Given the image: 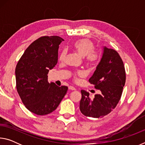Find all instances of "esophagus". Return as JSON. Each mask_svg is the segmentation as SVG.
I'll return each instance as SVG.
<instances>
[{"label": "esophagus", "mask_w": 145, "mask_h": 145, "mask_svg": "<svg viewBox=\"0 0 145 145\" xmlns=\"http://www.w3.org/2000/svg\"><path fill=\"white\" fill-rule=\"evenodd\" d=\"M68 89H69L70 90H72V91H75L76 90L75 88L73 86H70L68 87Z\"/></svg>", "instance_id": "esophagus-1"}]
</instances>
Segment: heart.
<instances>
[{"mask_svg": "<svg viewBox=\"0 0 145 145\" xmlns=\"http://www.w3.org/2000/svg\"><path fill=\"white\" fill-rule=\"evenodd\" d=\"M74 50L81 57H85L86 61L90 65H94L99 60L100 54L97 52H95V46L93 43L88 39H81L74 42L73 45ZM66 56V51L63 50L60 54L59 59L63 60ZM82 72H78V75H82Z\"/></svg>", "mask_w": 145, "mask_h": 145, "instance_id": "obj_1", "label": "heart"}]
</instances>
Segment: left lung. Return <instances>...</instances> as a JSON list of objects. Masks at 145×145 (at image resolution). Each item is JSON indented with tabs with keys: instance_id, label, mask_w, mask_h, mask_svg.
Segmentation results:
<instances>
[{
	"instance_id": "1",
	"label": "left lung",
	"mask_w": 145,
	"mask_h": 145,
	"mask_svg": "<svg viewBox=\"0 0 145 145\" xmlns=\"http://www.w3.org/2000/svg\"><path fill=\"white\" fill-rule=\"evenodd\" d=\"M123 63L116 50L103 46L102 57L89 82L100 91L91 99L89 93L81 90L80 110L86 116L99 118L106 116L119 102L125 84Z\"/></svg>"
}]
</instances>
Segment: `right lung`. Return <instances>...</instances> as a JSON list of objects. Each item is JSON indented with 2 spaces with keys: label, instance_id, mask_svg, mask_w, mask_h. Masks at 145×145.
<instances>
[{
  "label": "right lung",
  "instance_id": "obj_1",
  "mask_svg": "<svg viewBox=\"0 0 145 145\" xmlns=\"http://www.w3.org/2000/svg\"><path fill=\"white\" fill-rule=\"evenodd\" d=\"M64 40L43 36L32 43L17 63L16 89L27 109L38 115L53 112L67 94L68 87L48 82V73L57 63L58 50Z\"/></svg>",
  "mask_w": 145,
  "mask_h": 145
}]
</instances>
